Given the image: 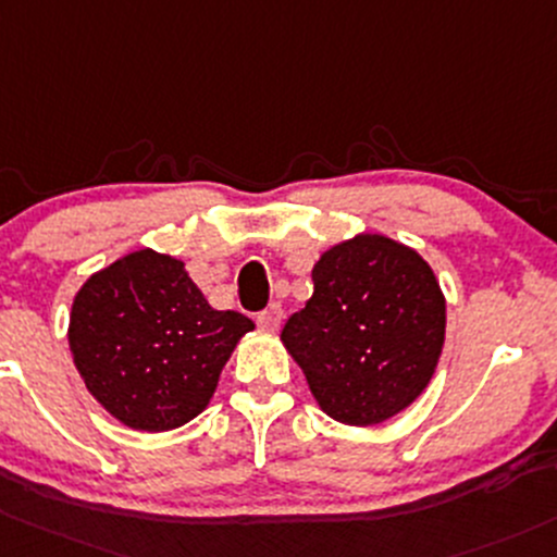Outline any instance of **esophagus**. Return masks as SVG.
<instances>
[{
    "mask_svg": "<svg viewBox=\"0 0 557 557\" xmlns=\"http://www.w3.org/2000/svg\"><path fill=\"white\" fill-rule=\"evenodd\" d=\"M280 323H283V307H280V304H272V307L263 309V312L259 314V325L263 327V331H269V333L280 331Z\"/></svg>",
    "mask_w": 557,
    "mask_h": 557,
    "instance_id": "34e87169",
    "label": "esophagus"
}]
</instances>
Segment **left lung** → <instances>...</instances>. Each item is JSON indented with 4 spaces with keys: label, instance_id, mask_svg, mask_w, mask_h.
<instances>
[{
    "label": "left lung",
    "instance_id": "1",
    "mask_svg": "<svg viewBox=\"0 0 557 557\" xmlns=\"http://www.w3.org/2000/svg\"><path fill=\"white\" fill-rule=\"evenodd\" d=\"M312 283L280 338L318 406L352 426L411 406L446 342V296L430 263L384 234H357L320 256Z\"/></svg>",
    "mask_w": 557,
    "mask_h": 557
}]
</instances>
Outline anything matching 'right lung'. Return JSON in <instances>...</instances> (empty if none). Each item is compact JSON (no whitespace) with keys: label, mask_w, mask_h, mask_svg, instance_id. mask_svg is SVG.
<instances>
[{"label":"right lung","mask_w":557,"mask_h":557,"mask_svg":"<svg viewBox=\"0 0 557 557\" xmlns=\"http://www.w3.org/2000/svg\"><path fill=\"white\" fill-rule=\"evenodd\" d=\"M248 331L253 320L210 307L184 261L151 248L90 274L69 314L87 392L140 432L175 430L202 413Z\"/></svg>","instance_id":"right-lung-1"}]
</instances>
